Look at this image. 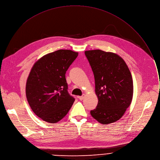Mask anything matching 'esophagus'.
Listing matches in <instances>:
<instances>
[{
  "label": "esophagus",
  "mask_w": 160,
  "mask_h": 160,
  "mask_svg": "<svg viewBox=\"0 0 160 160\" xmlns=\"http://www.w3.org/2000/svg\"><path fill=\"white\" fill-rule=\"evenodd\" d=\"M78 98H79V99H80V100H81V101H82V100H83V99H84V96H79V97H78Z\"/></svg>",
  "instance_id": "1"
}]
</instances>
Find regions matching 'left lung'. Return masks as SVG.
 Listing matches in <instances>:
<instances>
[{
  "label": "left lung",
  "mask_w": 160,
  "mask_h": 160,
  "mask_svg": "<svg viewBox=\"0 0 160 160\" xmlns=\"http://www.w3.org/2000/svg\"><path fill=\"white\" fill-rule=\"evenodd\" d=\"M95 80L98 105L91 115L99 123L108 124L120 119L132 103V74L118 55L101 50L85 52Z\"/></svg>",
  "instance_id": "left-lung-1"
}]
</instances>
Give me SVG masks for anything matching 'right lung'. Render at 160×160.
<instances>
[{
  "label": "right lung",
  "instance_id": "right-lung-1",
  "mask_svg": "<svg viewBox=\"0 0 160 160\" xmlns=\"http://www.w3.org/2000/svg\"><path fill=\"white\" fill-rule=\"evenodd\" d=\"M78 53L59 50L39 59L32 68L26 83V96L34 113L50 123L61 121L75 98L68 91L66 72Z\"/></svg>",
  "mask_w": 160,
  "mask_h": 160
}]
</instances>
